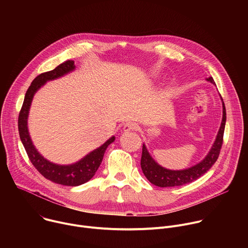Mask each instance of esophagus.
I'll return each instance as SVG.
<instances>
[{
    "label": "esophagus",
    "mask_w": 248,
    "mask_h": 248,
    "mask_svg": "<svg viewBox=\"0 0 248 248\" xmlns=\"http://www.w3.org/2000/svg\"><path fill=\"white\" fill-rule=\"evenodd\" d=\"M138 128H139V126L134 123H127L124 125V132H130V131L138 130Z\"/></svg>",
    "instance_id": "obj_1"
}]
</instances>
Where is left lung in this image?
I'll return each mask as SVG.
<instances>
[{
  "label": "left lung",
  "instance_id": "8db88e82",
  "mask_svg": "<svg viewBox=\"0 0 248 248\" xmlns=\"http://www.w3.org/2000/svg\"><path fill=\"white\" fill-rule=\"evenodd\" d=\"M207 80L212 83H215L213 78H209ZM226 107L223 102V120L221 124V127L219 129L218 135L216 137L215 142L212 146L209 154L205 157V159L199 164L183 170H170L159 166L149 155L145 145L142 146V156H141V169L147 180L156 186L160 187H170V186H184L193 181L199 179L206 171H208L211 167L217 161L220 151L222 148L223 140H224V131L226 125Z\"/></svg>",
  "mask_w": 248,
  "mask_h": 248
}]
</instances>
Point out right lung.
Listing matches in <instances>:
<instances>
[{
    "instance_id": "1",
    "label": "right lung",
    "mask_w": 248,
    "mask_h": 248,
    "mask_svg": "<svg viewBox=\"0 0 248 248\" xmlns=\"http://www.w3.org/2000/svg\"><path fill=\"white\" fill-rule=\"evenodd\" d=\"M75 67V61L67 60L50 72L43 73L35 78L25 93L22 107L18 115L19 137L32 165L47 180L67 186H78L91 180L101 165L106 149L115 141V137L113 136L108 141H106L101 147L89 153L82 160L69 166L55 165L47 161L37 152L32 144L27 130V117L33 95L46 81L58 78L72 72Z\"/></svg>"
}]
</instances>
